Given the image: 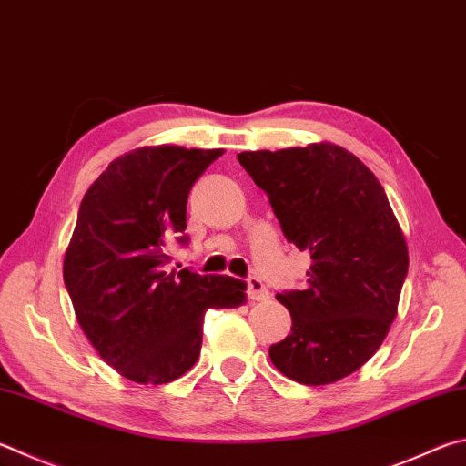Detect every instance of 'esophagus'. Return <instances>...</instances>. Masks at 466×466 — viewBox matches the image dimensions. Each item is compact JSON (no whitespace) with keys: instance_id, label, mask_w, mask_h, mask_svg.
I'll list each match as a JSON object with an SVG mask.
<instances>
[{"instance_id":"1","label":"esophagus","mask_w":466,"mask_h":466,"mask_svg":"<svg viewBox=\"0 0 466 466\" xmlns=\"http://www.w3.org/2000/svg\"><path fill=\"white\" fill-rule=\"evenodd\" d=\"M248 298L252 299V301H267L268 299V291H267V287H265V283L260 281V279H250L248 281Z\"/></svg>"}]
</instances>
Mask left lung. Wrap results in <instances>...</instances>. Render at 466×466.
<instances>
[{"instance_id":"left-lung-1","label":"left lung","mask_w":466,"mask_h":466,"mask_svg":"<svg viewBox=\"0 0 466 466\" xmlns=\"http://www.w3.org/2000/svg\"><path fill=\"white\" fill-rule=\"evenodd\" d=\"M238 160L287 242L311 257L306 289L277 293L293 326L268 357L298 383H336L373 357L397 316L410 265L401 226L370 168L332 142Z\"/></svg>"}]
</instances>
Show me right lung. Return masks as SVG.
Returning <instances> with one entry per match:
<instances>
[{"mask_svg":"<svg viewBox=\"0 0 466 466\" xmlns=\"http://www.w3.org/2000/svg\"><path fill=\"white\" fill-rule=\"evenodd\" d=\"M222 148L140 147L107 165L83 196L63 279L93 349L122 377L165 385L196 365L208 309L240 308L247 285L168 270L187 242V196Z\"/></svg>","mask_w":466,"mask_h":466,"instance_id":"1","label":"right lung"}]
</instances>
